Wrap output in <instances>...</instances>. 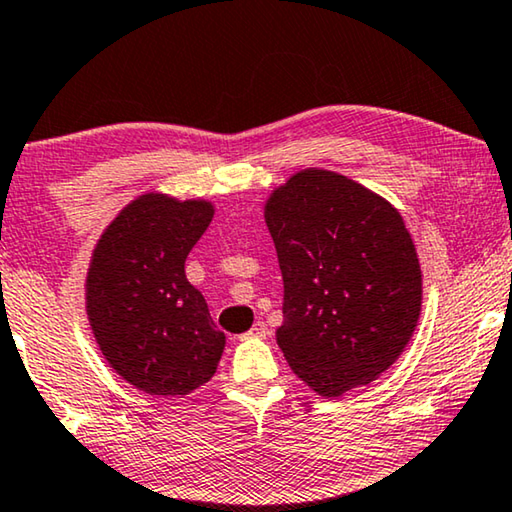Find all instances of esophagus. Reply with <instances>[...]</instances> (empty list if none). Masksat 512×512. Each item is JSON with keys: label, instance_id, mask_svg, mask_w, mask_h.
Wrapping results in <instances>:
<instances>
[{"label": "esophagus", "instance_id": "1", "mask_svg": "<svg viewBox=\"0 0 512 512\" xmlns=\"http://www.w3.org/2000/svg\"><path fill=\"white\" fill-rule=\"evenodd\" d=\"M269 336V327L264 325V322H255L253 329L248 331V334H243L241 338H266Z\"/></svg>", "mask_w": 512, "mask_h": 512}]
</instances>
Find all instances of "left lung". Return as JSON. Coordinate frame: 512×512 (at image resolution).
I'll list each match as a JSON object with an SVG mask.
<instances>
[{
    "label": "left lung",
    "mask_w": 512,
    "mask_h": 512,
    "mask_svg": "<svg viewBox=\"0 0 512 512\" xmlns=\"http://www.w3.org/2000/svg\"><path fill=\"white\" fill-rule=\"evenodd\" d=\"M283 273L287 364L320 397L390 369L413 336L422 271L397 208L350 178L304 169L266 201Z\"/></svg>",
    "instance_id": "1"
}]
</instances>
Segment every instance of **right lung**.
I'll return each instance as SVG.
<instances>
[{
	"label": "right lung",
	"instance_id": "add662e5",
	"mask_svg": "<svg viewBox=\"0 0 512 512\" xmlns=\"http://www.w3.org/2000/svg\"><path fill=\"white\" fill-rule=\"evenodd\" d=\"M213 220L208 201L141 194L99 239L85 280L99 350L129 385L183 397L213 378L225 350L185 259Z\"/></svg>",
	"mask_w": 512,
	"mask_h": 512
}]
</instances>
